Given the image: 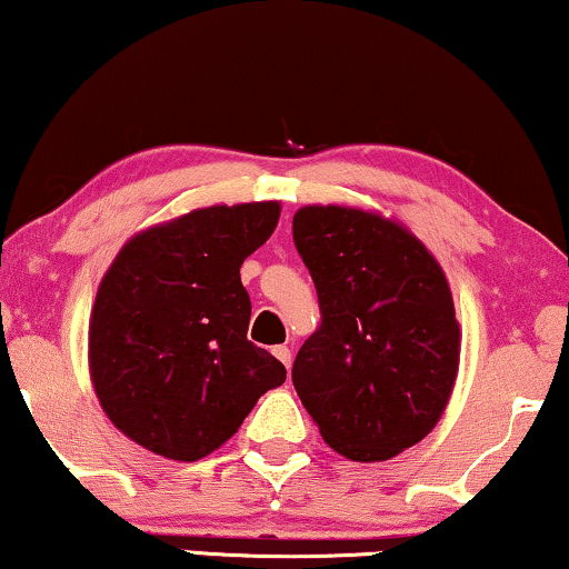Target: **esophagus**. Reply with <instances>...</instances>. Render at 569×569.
Here are the masks:
<instances>
[{
  "label": "esophagus",
  "mask_w": 569,
  "mask_h": 569,
  "mask_svg": "<svg viewBox=\"0 0 569 569\" xmlns=\"http://www.w3.org/2000/svg\"><path fill=\"white\" fill-rule=\"evenodd\" d=\"M272 355H276L280 362L286 365V370L291 368V349L289 347H272Z\"/></svg>",
  "instance_id": "1"
}]
</instances>
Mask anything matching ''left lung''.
<instances>
[{
  "instance_id": "obj_1",
  "label": "left lung",
  "mask_w": 569,
  "mask_h": 569,
  "mask_svg": "<svg viewBox=\"0 0 569 569\" xmlns=\"http://www.w3.org/2000/svg\"><path fill=\"white\" fill-rule=\"evenodd\" d=\"M293 243L322 315L293 359L301 405L338 455L397 457L436 428L455 388L449 280L405 226L357 207H301Z\"/></svg>"
}]
</instances>
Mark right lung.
I'll return each mask as SVG.
<instances>
[{"instance_id":"obj_1","label":"right lung","mask_w":569,"mask_h":569,"mask_svg":"<svg viewBox=\"0 0 569 569\" xmlns=\"http://www.w3.org/2000/svg\"><path fill=\"white\" fill-rule=\"evenodd\" d=\"M278 201L214 204L136 233L99 283L89 370L112 426L154 455L197 462L241 428L286 368L247 338L241 264Z\"/></svg>"}]
</instances>
